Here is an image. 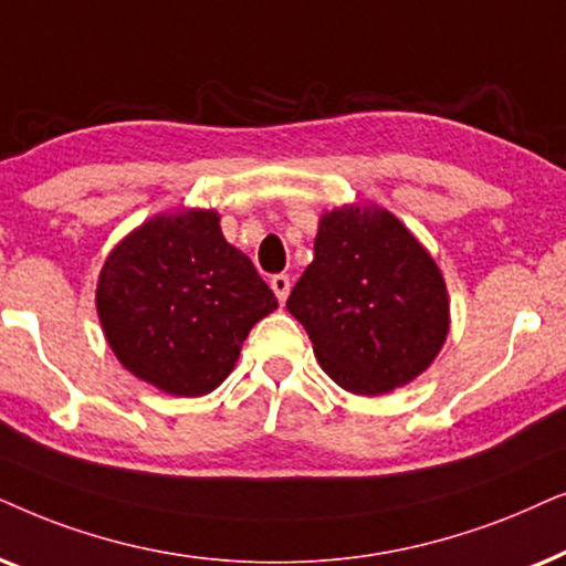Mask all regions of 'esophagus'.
Here are the masks:
<instances>
[{
	"label": "esophagus",
	"mask_w": 566,
	"mask_h": 566,
	"mask_svg": "<svg viewBox=\"0 0 566 566\" xmlns=\"http://www.w3.org/2000/svg\"><path fill=\"white\" fill-rule=\"evenodd\" d=\"M290 287H292V282H290L287 274L271 276V290H274V295H276V300L282 305H284V300H287V295H290Z\"/></svg>",
	"instance_id": "esophagus-1"
}]
</instances>
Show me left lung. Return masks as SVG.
<instances>
[{"mask_svg":"<svg viewBox=\"0 0 566 566\" xmlns=\"http://www.w3.org/2000/svg\"><path fill=\"white\" fill-rule=\"evenodd\" d=\"M287 311L321 367L357 396H382L432 365L450 331L446 279L427 248L380 207L321 217L313 263Z\"/></svg>","mask_w":566,"mask_h":566,"instance_id":"1","label":"left lung"}]
</instances>
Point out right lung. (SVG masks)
<instances>
[{"mask_svg": "<svg viewBox=\"0 0 566 566\" xmlns=\"http://www.w3.org/2000/svg\"><path fill=\"white\" fill-rule=\"evenodd\" d=\"M120 365L170 396H207L276 297L214 209L157 214L113 248L95 292Z\"/></svg>", "mask_w": 566, "mask_h": 566, "instance_id": "add662e5", "label": "right lung"}]
</instances>
